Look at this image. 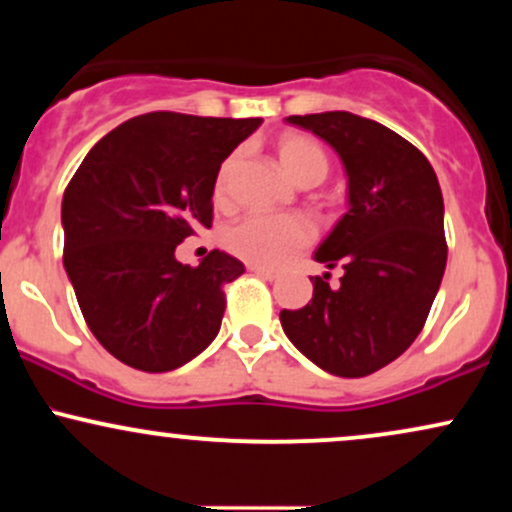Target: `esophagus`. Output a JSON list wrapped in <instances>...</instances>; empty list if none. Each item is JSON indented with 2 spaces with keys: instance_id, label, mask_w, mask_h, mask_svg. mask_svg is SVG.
<instances>
[{
  "instance_id": "esophagus-1",
  "label": "esophagus",
  "mask_w": 512,
  "mask_h": 512,
  "mask_svg": "<svg viewBox=\"0 0 512 512\" xmlns=\"http://www.w3.org/2000/svg\"><path fill=\"white\" fill-rule=\"evenodd\" d=\"M250 272H255L257 276H262V279H269V281H274V279H279L281 276V272L279 269H267V267H255V264H250Z\"/></svg>"
}]
</instances>
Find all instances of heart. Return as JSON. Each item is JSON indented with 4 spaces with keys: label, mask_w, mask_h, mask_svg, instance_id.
<instances>
[{
    "label": "heart",
    "mask_w": 512,
    "mask_h": 512,
    "mask_svg": "<svg viewBox=\"0 0 512 512\" xmlns=\"http://www.w3.org/2000/svg\"><path fill=\"white\" fill-rule=\"evenodd\" d=\"M276 156H279L281 168L293 182L301 187H315L330 173V161H327L325 149L303 134H284L276 139ZM236 156L226 158L216 173L214 197H226L228 178H231ZM313 243V228L301 216H267V214H248L243 219L223 231V245L231 255L240 257L255 267H281L291 260L293 255L308 248Z\"/></svg>",
    "instance_id": "obj_1"
}]
</instances>
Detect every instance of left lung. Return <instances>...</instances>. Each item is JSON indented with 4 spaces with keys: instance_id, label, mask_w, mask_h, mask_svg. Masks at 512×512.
Instances as JSON below:
<instances>
[{
    "instance_id": "1",
    "label": "left lung",
    "mask_w": 512,
    "mask_h": 512,
    "mask_svg": "<svg viewBox=\"0 0 512 512\" xmlns=\"http://www.w3.org/2000/svg\"><path fill=\"white\" fill-rule=\"evenodd\" d=\"M337 151L346 173V214L315 250L330 272L310 276L305 308L281 310L286 337L317 368L363 378L414 344L443 281L448 245L436 170L416 146L368 117L291 115Z\"/></svg>"
}]
</instances>
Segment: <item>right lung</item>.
<instances>
[{"instance_id":"add662e5","label":"right lung","mask_w":512,"mask_h":512,"mask_svg":"<svg viewBox=\"0 0 512 512\" xmlns=\"http://www.w3.org/2000/svg\"><path fill=\"white\" fill-rule=\"evenodd\" d=\"M262 117L146 113L88 151L62 199L64 269L88 330L108 354L166 373L219 334L223 286L243 262L211 250L199 267L175 248L211 226L221 163Z\"/></svg>"}]
</instances>
